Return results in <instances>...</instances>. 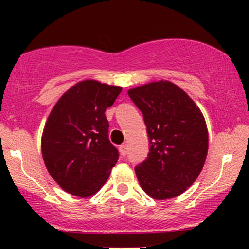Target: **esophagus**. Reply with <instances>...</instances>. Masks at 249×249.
Returning <instances> with one entry per match:
<instances>
[{
	"label": "esophagus",
	"mask_w": 249,
	"mask_h": 249,
	"mask_svg": "<svg viewBox=\"0 0 249 249\" xmlns=\"http://www.w3.org/2000/svg\"><path fill=\"white\" fill-rule=\"evenodd\" d=\"M119 152H121V154L123 157L124 156H126V153H127V146L126 145H121V146H119Z\"/></svg>",
	"instance_id": "1"
}]
</instances>
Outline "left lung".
I'll return each mask as SVG.
<instances>
[{"instance_id": "8db88e82", "label": "left lung", "mask_w": 249, "mask_h": 249, "mask_svg": "<svg viewBox=\"0 0 249 249\" xmlns=\"http://www.w3.org/2000/svg\"><path fill=\"white\" fill-rule=\"evenodd\" d=\"M128 96L144 116L150 139L147 159L136 171L151 198H176L196 181L208 151L204 115L190 96L170 81L130 89Z\"/></svg>"}]
</instances>
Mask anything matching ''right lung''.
I'll list each match as a JSON object with an SVG mask.
<instances>
[{"label": "right lung", "instance_id": "obj_1", "mask_svg": "<svg viewBox=\"0 0 249 249\" xmlns=\"http://www.w3.org/2000/svg\"><path fill=\"white\" fill-rule=\"evenodd\" d=\"M121 92L122 87L85 79L65 91L51 110L43 128L42 156L65 192L88 198L107 182L119 154L108 141L105 110Z\"/></svg>", "mask_w": 249, "mask_h": 249}]
</instances>
